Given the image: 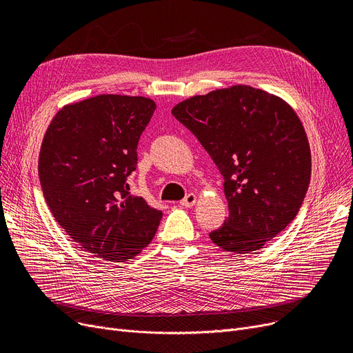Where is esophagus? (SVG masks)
<instances>
[{"label": "esophagus", "instance_id": "34e87169", "mask_svg": "<svg viewBox=\"0 0 353 353\" xmlns=\"http://www.w3.org/2000/svg\"><path fill=\"white\" fill-rule=\"evenodd\" d=\"M196 201H197V196H196L194 193H189L186 197H184V199L180 201V205H181L183 208H192V206L196 205Z\"/></svg>", "mask_w": 353, "mask_h": 353}]
</instances>
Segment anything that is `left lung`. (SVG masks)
Here are the masks:
<instances>
[{
  "mask_svg": "<svg viewBox=\"0 0 353 353\" xmlns=\"http://www.w3.org/2000/svg\"><path fill=\"white\" fill-rule=\"evenodd\" d=\"M225 177L229 216L209 236L226 252L262 249L298 214L310 181V147L296 111L279 96L230 85L176 104Z\"/></svg>",
  "mask_w": 353,
  "mask_h": 353,
  "instance_id": "left-lung-1",
  "label": "left lung"
}]
</instances>
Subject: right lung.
Here are the masks:
<instances>
[{
	"label": "right lung",
	"mask_w": 353,
	"mask_h": 353,
	"mask_svg": "<svg viewBox=\"0 0 353 353\" xmlns=\"http://www.w3.org/2000/svg\"><path fill=\"white\" fill-rule=\"evenodd\" d=\"M156 110L152 99L101 94L65 104L44 134L39 176L64 232L94 257L125 262L152 242L163 213L125 183Z\"/></svg>",
	"instance_id": "1"
}]
</instances>
